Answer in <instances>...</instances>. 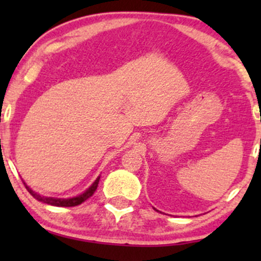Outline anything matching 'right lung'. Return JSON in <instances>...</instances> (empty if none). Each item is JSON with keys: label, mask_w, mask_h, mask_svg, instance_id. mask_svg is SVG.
<instances>
[{"label": "right lung", "mask_w": 261, "mask_h": 261, "mask_svg": "<svg viewBox=\"0 0 261 261\" xmlns=\"http://www.w3.org/2000/svg\"><path fill=\"white\" fill-rule=\"evenodd\" d=\"M98 182H99V178H97V180L92 184V187L88 189V190L86 191V193H83L82 195L80 196H76V197H72V199H55V197H46V196H41L39 195V194L35 193V191H33L31 188L27 187L25 182V188L27 190L31 193V195L34 197V199H37L38 201H41L44 203H47V205H53V206H61V207H71V206H77V205H81L82 202H85L87 199H89L93 194H94V191L97 190L98 188Z\"/></svg>", "instance_id": "right-lung-1"}]
</instances>
